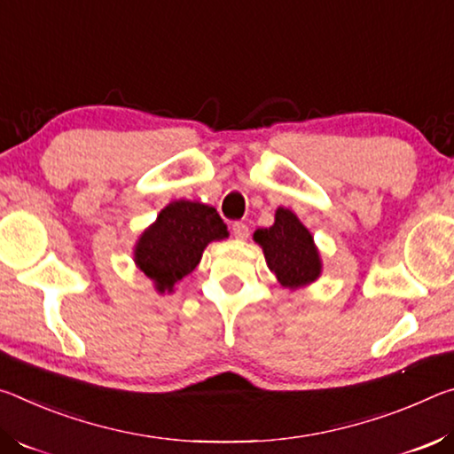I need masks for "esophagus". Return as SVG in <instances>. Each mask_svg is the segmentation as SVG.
Listing matches in <instances>:
<instances>
[{"label":"esophagus","instance_id":"obj_1","mask_svg":"<svg viewBox=\"0 0 454 454\" xmlns=\"http://www.w3.org/2000/svg\"><path fill=\"white\" fill-rule=\"evenodd\" d=\"M233 235L237 237V239H247L249 237V227H247V223H243V221H237V223H233Z\"/></svg>","mask_w":454,"mask_h":454}]
</instances>
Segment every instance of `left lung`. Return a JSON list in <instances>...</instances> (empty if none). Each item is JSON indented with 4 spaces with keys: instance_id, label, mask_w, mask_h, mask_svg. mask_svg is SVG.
I'll return each instance as SVG.
<instances>
[{
    "instance_id": "8db88e82",
    "label": "left lung",
    "mask_w": 454,
    "mask_h": 454,
    "mask_svg": "<svg viewBox=\"0 0 454 454\" xmlns=\"http://www.w3.org/2000/svg\"><path fill=\"white\" fill-rule=\"evenodd\" d=\"M254 239L262 245L265 262L281 286L300 287L317 279L322 263L314 237L289 209H278L270 229H257Z\"/></svg>"
}]
</instances>
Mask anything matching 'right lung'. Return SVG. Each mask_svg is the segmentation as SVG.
I'll list each match as a JSON object with an SVG mask.
<instances>
[{
	"label": "right lung",
	"mask_w": 454,
	"mask_h": 454,
	"mask_svg": "<svg viewBox=\"0 0 454 454\" xmlns=\"http://www.w3.org/2000/svg\"><path fill=\"white\" fill-rule=\"evenodd\" d=\"M227 225L215 207L175 200L160 211L137 245V265L159 292H173L176 281L195 270L207 243L225 239Z\"/></svg>",
	"instance_id": "1"
}]
</instances>
